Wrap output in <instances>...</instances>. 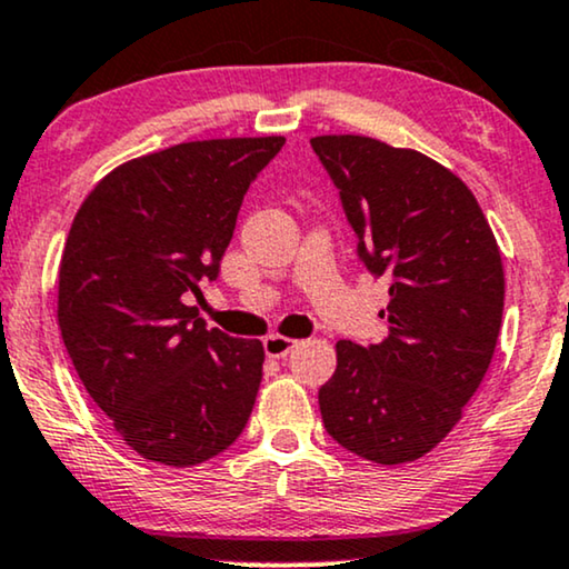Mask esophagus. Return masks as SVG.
<instances>
[{
	"label": "esophagus",
	"mask_w": 569,
	"mask_h": 569,
	"mask_svg": "<svg viewBox=\"0 0 569 569\" xmlns=\"http://www.w3.org/2000/svg\"><path fill=\"white\" fill-rule=\"evenodd\" d=\"M293 346H297V340L278 336V332H276V336H268L262 340L264 353H268L270 359H283V356H289L293 351Z\"/></svg>",
	"instance_id": "34e87169"
}]
</instances>
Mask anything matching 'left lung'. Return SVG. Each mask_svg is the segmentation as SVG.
<instances>
[{
	"label": "left lung",
	"instance_id": "8db88e82",
	"mask_svg": "<svg viewBox=\"0 0 569 569\" xmlns=\"http://www.w3.org/2000/svg\"><path fill=\"white\" fill-rule=\"evenodd\" d=\"M356 233V254L390 278V336L338 340L320 413L340 448L411 463L463 416L495 356L505 270L471 189L416 150L361 134L312 138Z\"/></svg>",
	"mask_w": 569,
	"mask_h": 569
}]
</instances>
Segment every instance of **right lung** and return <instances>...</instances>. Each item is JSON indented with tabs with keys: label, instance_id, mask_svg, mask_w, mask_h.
<instances>
[{
	"label": "right lung",
	"instance_id": "obj_1",
	"mask_svg": "<svg viewBox=\"0 0 569 569\" xmlns=\"http://www.w3.org/2000/svg\"><path fill=\"white\" fill-rule=\"evenodd\" d=\"M283 142L197 140L134 158L74 216L59 330L90 398L146 460L206 463L247 427L262 343L208 330L187 297L218 278L247 189Z\"/></svg>",
	"mask_w": 569,
	"mask_h": 569
}]
</instances>
